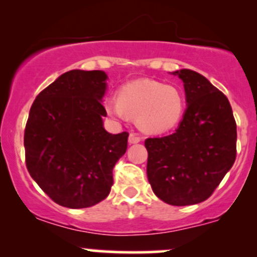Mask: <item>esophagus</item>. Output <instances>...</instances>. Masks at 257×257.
I'll return each mask as SVG.
<instances>
[{"mask_svg": "<svg viewBox=\"0 0 257 257\" xmlns=\"http://www.w3.org/2000/svg\"><path fill=\"white\" fill-rule=\"evenodd\" d=\"M141 141H142V138H141V136H138V134L132 133L131 136H129V144H137V143H139Z\"/></svg>", "mask_w": 257, "mask_h": 257, "instance_id": "esophagus-1", "label": "esophagus"}]
</instances>
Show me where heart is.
<instances>
[{
  "label": "heart",
  "instance_id": "1",
  "mask_svg": "<svg viewBox=\"0 0 257 257\" xmlns=\"http://www.w3.org/2000/svg\"><path fill=\"white\" fill-rule=\"evenodd\" d=\"M104 108L109 115L137 118L142 129L163 133L178 125L185 109V98L180 89L152 79H139L119 89L116 100L107 99Z\"/></svg>",
  "mask_w": 257,
  "mask_h": 257
}]
</instances>
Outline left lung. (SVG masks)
I'll return each mask as SVG.
<instances>
[{"label": "left lung", "instance_id": "left-lung-1", "mask_svg": "<svg viewBox=\"0 0 257 257\" xmlns=\"http://www.w3.org/2000/svg\"><path fill=\"white\" fill-rule=\"evenodd\" d=\"M184 82L186 108L173 134L145 139L147 175L164 203L205 201L236 159V121L229 99L190 69L174 72Z\"/></svg>", "mask_w": 257, "mask_h": 257}]
</instances>
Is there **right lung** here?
<instances>
[{
	"label": "right lung",
	"mask_w": 257,
	"mask_h": 257,
	"mask_svg": "<svg viewBox=\"0 0 257 257\" xmlns=\"http://www.w3.org/2000/svg\"><path fill=\"white\" fill-rule=\"evenodd\" d=\"M102 71L73 69L36 97L25 129L26 167L58 205L83 209L104 200L113 168L126 152L128 132L110 134Z\"/></svg>",
	"instance_id": "add662e5"
}]
</instances>
